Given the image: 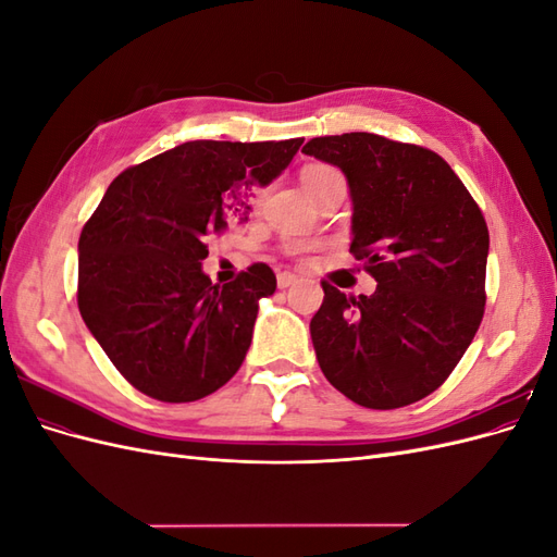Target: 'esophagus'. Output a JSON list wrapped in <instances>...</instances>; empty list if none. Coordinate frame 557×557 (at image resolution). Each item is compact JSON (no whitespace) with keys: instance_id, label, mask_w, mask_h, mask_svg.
Wrapping results in <instances>:
<instances>
[{"instance_id":"obj_1","label":"esophagus","mask_w":557,"mask_h":557,"mask_svg":"<svg viewBox=\"0 0 557 557\" xmlns=\"http://www.w3.org/2000/svg\"><path fill=\"white\" fill-rule=\"evenodd\" d=\"M276 281H278V288L285 290V288H290V285L297 283V276L293 272H278Z\"/></svg>"}]
</instances>
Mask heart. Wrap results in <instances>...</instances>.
Instances as JSON below:
<instances>
[{"label":"heart","mask_w":557,"mask_h":557,"mask_svg":"<svg viewBox=\"0 0 557 557\" xmlns=\"http://www.w3.org/2000/svg\"><path fill=\"white\" fill-rule=\"evenodd\" d=\"M336 176H342V174L336 172L334 166H330V164H307L305 170H301V185H305L307 193L311 195V193H313L315 188H320V185H323L325 181L336 178ZM262 197H264V190H260V193L256 195V205H260ZM301 250H305V248H301V246H293V252H301Z\"/></svg>","instance_id":"b5f03b06"}]
</instances>
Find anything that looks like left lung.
I'll return each instance as SVG.
<instances>
[{"instance_id":"obj_1","label":"left lung","mask_w":557,"mask_h":557,"mask_svg":"<svg viewBox=\"0 0 557 557\" xmlns=\"http://www.w3.org/2000/svg\"><path fill=\"white\" fill-rule=\"evenodd\" d=\"M301 153L336 164L352 197L350 252L376 278L374 295L323 281L311 339L325 379L367 409H399L434 393L483 320L485 218L434 150L348 132Z\"/></svg>"}]
</instances>
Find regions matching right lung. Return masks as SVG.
Returning <instances> with one entry per match:
<instances>
[{"label": "right lung", "instance_id": "1", "mask_svg": "<svg viewBox=\"0 0 557 557\" xmlns=\"http://www.w3.org/2000/svg\"><path fill=\"white\" fill-rule=\"evenodd\" d=\"M305 139L188 141L117 174L78 239V311L139 393L195 401L246 358L258 299L276 290L264 262L223 288L201 272L209 239L248 221Z\"/></svg>", "mask_w": 557, "mask_h": 557}]
</instances>
